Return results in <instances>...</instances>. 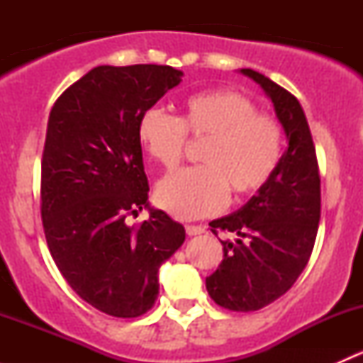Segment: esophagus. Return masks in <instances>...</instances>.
Returning <instances> with one entry per match:
<instances>
[{
    "instance_id": "1",
    "label": "esophagus",
    "mask_w": 363,
    "mask_h": 363,
    "mask_svg": "<svg viewBox=\"0 0 363 363\" xmlns=\"http://www.w3.org/2000/svg\"><path fill=\"white\" fill-rule=\"evenodd\" d=\"M186 233H188L189 237H193V235H202V233H205V228H203V226L188 225V226H186Z\"/></svg>"
}]
</instances>
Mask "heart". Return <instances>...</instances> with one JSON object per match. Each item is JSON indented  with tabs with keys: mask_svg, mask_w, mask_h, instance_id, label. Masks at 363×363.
<instances>
[{
	"mask_svg": "<svg viewBox=\"0 0 363 363\" xmlns=\"http://www.w3.org/2000/svg\"><path fill=\"white\" fill-rule=\"evenodd\" d=\"M137 135L152 160L174 168L184 155L186 135L205 138L199 160L160 181L156 200L177 219H200L223 211L228 191L246 196L269 182L283 156L277 119L232 89L191 94L181 116L151 107L138 117Z\"/></svg>",
	"mask_w": 363,
	"mask_h": 363,
	"instance_id": "1",
	"label": "heart"
}]
</instances>
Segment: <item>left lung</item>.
<instances>
[{
    "mask_svg": "<svg viewBox=\"0 0 363 363\" xmlns=\"http://www.w3.org/2000/svg\"><path fill=\"white\" fill-rule=\"evenodd\" d=\"M272 100L283 124L288 149L279 167L244 207L208 223L212 233L230 232L221 240L223 262L205 279L218 306L250 313L286 294L313 252L321 214L320 170L306 113L284 87L251 68H242Z\"/></svg>",
    "mask_w": 363,
    "mask_h": 363,
    "instance_id": "8db88e82",
    "label": "left lung"
}]
</instances>
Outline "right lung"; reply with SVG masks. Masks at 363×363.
I'll use <instances>...</instances> for the list:
<instances>
[{
	"label": "right lung",
	"mask_w": 363,
	"mask_h": 363,
	"mask_svg": "<svg viewBox=\"0 0 363 363\" xmlns=\"http://www.w3.org/2000/svg\"><path fill=\"white\" fill-rule=\"evenodd\" d=\"M182 72L164 65L96 67L56 100L42 156L47 246L72 290L116 318H137L158 298V270L184 226L147 202L138 117ZM145 206L150 219L128 227Z\"/></svg>",
	"instance_id": "right-lung-1"
}]
</instances>
